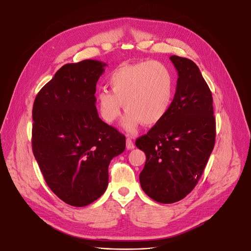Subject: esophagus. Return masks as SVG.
Wrapping results in <instances>:
<instances>
[{"label": "esophagus", "mask_w": 251, "mask_h": 251, "mask_svg": "<svg viewBox=\"0 0 251 251\" xmlns=\"http://www.w3.org/2000/svg\"><path fill=\"white\" fill-rule=\"evenodd\" d=\"M134 147H135V145H134L132 139L131 138H127L126 139V148L128 150H132V149H134Z\"/></svg>", "instance_id": "34e87169"}]
</instances>
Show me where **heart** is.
I'll return each mask as SVG.
<instances>
[{
  "mask_svg": "<svg viewBox=\"0 0 251 251\" xmlns=\"http://www.w3.org/2000/svg\"><path fill=\"white\" fill-rule=\"evenodd\" d=\"M111 92L100 90L96 96L97 109L103 121L114 123L123 108V127L130 133L144 123L153 126L169 113L175 96V77L164 63L147 60L123 64L108 77Z\"/></svg>",
  "mask_w": 251,
  "mask_h": 251,
  "instance_id": "obj_1",
  "label": "heart"
}]
</instances>
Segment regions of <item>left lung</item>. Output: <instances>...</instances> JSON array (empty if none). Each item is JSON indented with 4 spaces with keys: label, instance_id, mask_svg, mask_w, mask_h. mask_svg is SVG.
<instances>
[{
    "label": "left lung",
    "instance_id": "obj_1",
    "mask_svg": "<svg viewBox=\"0 0 251 251\" xmlns=\"http://www.w3.org/2000/svg\"><path fill=\"white\" fill-rule=\"evenodd\" d=\"M177 71L173 105L167 116L136 140L146 154L139 178L142 190L161 203H173L198 184L216 142L211 92L197 64L170 57Z\"/></svg>",
    "mask_w": 251,
    "mask_h": 251
}]
</instances>
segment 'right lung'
I'll list each match as a JSON object with an SVG mask.
<instances>
[{
	"instance_id": "obj_1",
	"label": "right lung",
	"mask_w": 251,
	"mask_h": 251,
	"mask_svg": "<svg viewBox=\"0 0 251 251\" xmlns=\"http://www.w3.org/2000/svg\"><path fill=\"white\" fill-rule=\"evenodd\" d=\"M106 65L94 59L63 65L33 102L34 158L50 189L74 206L104 194L110 161L125 150V136L103 122L95 106Z\"/></svg>"
}]
</instances>
